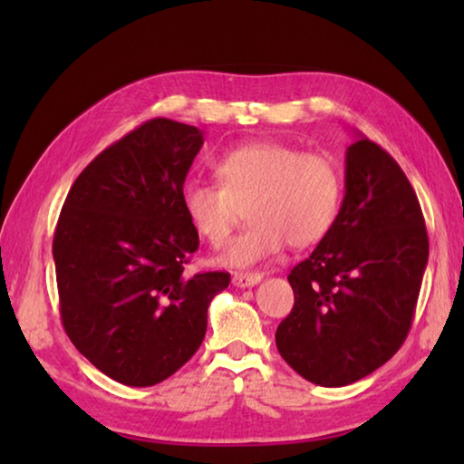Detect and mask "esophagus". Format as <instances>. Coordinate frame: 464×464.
Here are the masks:
<instances>
[{
  "label": "esophagus",
  "instance_id": "34e87169",
  "mask_svg": "<svg viewBox=\"0 0 464 464\" xmlns=\"http://www.w3.org/2000/svg\"><path fill=\"white\" fill-rule=\"evenodd\" d=\"M260 280H262V274L257 272H237L233 276V285L239 288H247V286H256Z\"/></svg>",
  "mask_w": 464,
  "mask_h": 464
}]
</instances>
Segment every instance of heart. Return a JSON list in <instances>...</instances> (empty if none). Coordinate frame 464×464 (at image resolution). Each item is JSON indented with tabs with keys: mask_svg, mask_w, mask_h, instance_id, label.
Segmentation results:
<instances>
[{
	"mask_svg": "<svg viewBox=\"0 0 464 464\" xmlns=\"http://www.w3.org/2000/svg\"><path fill=\"white\" fill-rule=\"evenodd\" d=\"M217 184L188 182L182 208L192 229L218 247L246 208L247 227L218 256L249 268L286 246L309 247L325 237L340 208L342 179L327 155L301 153L276 140L233 149L215 161Z\"/></svg>",
	"mask_w": 464,
	"mask_h": 464,
	"instance_id": "heart-1",
	"label": "heart"
}]
</instances>
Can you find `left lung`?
Listing matches in <instances>:
<instances>
[{
	"label": "left lung",
	"mask_w": 464,
	"mask_h": 464,
	"mask_svg": "<svg viewBox=\"0 0 464 464\" xmlns=\"http://www.w3.org/2000/svg\"><path fill=\"white\" fill-rule=\"evenodd\" d=\"M428 249L410 179L358 135L345 151V194L332 229L288 274L295 307L276 329L280 356L319 387L374 372L410 334Z\"/></svg>",
	"instance_id": "8db88e82"
}]
</instances>
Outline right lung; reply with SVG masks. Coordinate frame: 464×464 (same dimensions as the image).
I'll list each match as a JSON object with an SVG mask.
<instances>
[{
  "mask_svg": "<svg viewBox=\"0 0 464 464\" xmlns=\"http://www.w3.org/2000/svg\"><path fill=\"white\" fill-rule=\"evenodd\" d=\"M202 132L153 119L104 149L75 179L53 239L69 340L110 379L151 387L200 348L227 272L186 276L198 233L182 188Z\"/></svg>",
  "mask_w": 464,
  "mask_h": 464,
  "instance_id": "right-lung-1",
  "label": "right lung"
}]
</instances>
